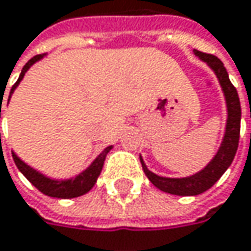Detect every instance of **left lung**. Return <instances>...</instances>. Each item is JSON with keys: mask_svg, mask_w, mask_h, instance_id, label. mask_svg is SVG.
Segmentation results:
<instances>
[{"mask_svg": "<svg viewBox=\"0 0 251 251\" xmlns=\"http://www.w3.org/2000/svg\"><path fill=\"white\" fill-rule=\"evenodd\" d=\"M194 54L214 72L217 80L221 86L224 100H226V107H227V119H226V126H224V135L221 139V144L211 158V161L198 172L188 176H181V178H170V176H161L156 175L155 172L149 171L142 155L141 164L145 175L148 179L161 191L172 194V195H181V197H191V195H198L204 191L210 190L217 181L221 178V175L227 171V168L231 165L234 155L237 152L240 138V121H241V106H240V99L237 95L236 87L231 84L228 73L223 64V61L213 54H205L202 51L194 50Z\"/></svg>", "mask_w": 251, "mask_h": 251, "instance_id": "obj_1", "label": "left lung"}]
</instances>
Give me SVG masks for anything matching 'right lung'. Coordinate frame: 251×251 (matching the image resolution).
Returning <instances> with one entry per match:
<instances>
[{"label": "right lung", "instance_id": "1", "mask_svg": "<svg viewBox=\"0 0 251 251\" xmlns=\"http://www.w3.org/2000/svg\"><path fill=\"white\" fill-rule=\"evenodd\" d=\"M46 56L47 54H38V56H34L31 60H28V63L23 67L18 80L12 86L8 102L11 99L12 93L15 92V89L18 87V84L21 83V80L24 79L25 73L31 69V66H34L37 61L43 60ZM112 148H113V145L103 149L102 152L92 161V164L84 171H81L76 176H73V178H67V179H57V178L47 176L46 174L40 172L38 170L33 168L31 165H28L27 162H24L14 151H12V158H14V162H15V165L20 170V172L34 185L38 191H41V193L49 195V197L64 198L66 200V198H76V197H80V195H84V194L89 193L93 188V185L96 184V181H98V178H99V175L102 172L104 158H106V155L110 152Z\"/></svg>", "mask_w": 251, "mask_h": 251}]
</instances>
